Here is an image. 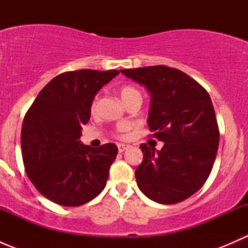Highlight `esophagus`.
Wrapping results in <instances>:
<instances>
[{"label": "esophagus", "mask_w": 248, "mask_h": 248, "mask_svg": "<svg viewBox=\"0 0 248 248\" xmlns=\"http://www.w3.org/2000/svg\"><path fill=\"white\" fill-rule=\"evenodd\" d=\"M128 145L126 144H117V149H119V152H124V150L128 149Z\"/></svg>", "instance_id": "1"}]
</instances>
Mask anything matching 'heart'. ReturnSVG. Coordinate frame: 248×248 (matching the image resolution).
I'll list each match as a JSON object with an SVG mask.
<instances>
[{"instance_id":"obj_1","label":"heart","mask_w":248,"mask_h":248,"mask_svg":"<svg viewBox=\"0 0 248 248\" xmlns=\"http://www.w3.org/2000/svg\"><path fill=\"white\" fill-rule=\"evenodd\" d=\"M120 96H121L122 101H124L126 104H129L131 102L137 101V99H138V101H141V93H140L139 90L136 89L134 86H129V85H126V86L121 87V90H120ZM98 101H99L98 96L94 97V99L92 101V104H91L92 111H94V110L97 109ZM127 129H128V124H120L119 128H117L116 136L122 137V132H126Z\"/></svg>"}]
</instances>
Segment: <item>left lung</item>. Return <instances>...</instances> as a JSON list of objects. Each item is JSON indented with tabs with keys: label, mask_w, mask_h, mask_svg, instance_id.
<instances>
[{
	"label": "left lung",
	"mask_w": 248,
	"mask_h": 248,
	"mask_svg": "<svg viewBox=\"0 0 248 248\" xmlns=\"http://www.w3.org/2000/svg\"><path fill=\"white\" fill-rule=\"evenodd\" d=\"M151 94L147 124L163 141L159 151L140 145V191L159 204H176L201 189L216 159L219 129L211 98L198 81L167 66L121 69Z\"/></svg>",
	"instance_id": "8db88e82"
}]
</instances>
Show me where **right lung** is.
I'll return each instance as SVG.
<instances>
[{"label":"right lung","instance_id":"right-lung-1","mask_svg":"<svg viewBox=\"0 0 248 248\" xmlns=\"http://www.w3.org/2000/svg\"><path fill=\"white\" fill-rule=\"evenodd\" d=\"M119 73L64 72L47 82L27 110L21 128L22 161L29 179L49 201L79 206L106 187L117 146L109 142L93 149L79 139L96 93Z\"/></svg>","mask_w":248,"mask_h":248}]
</instances>
